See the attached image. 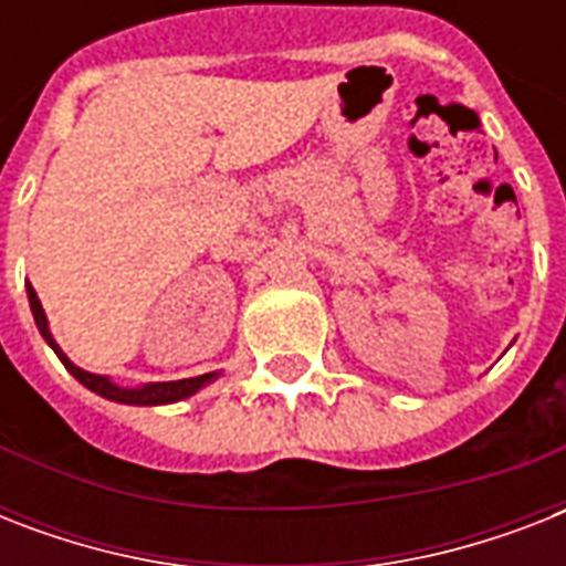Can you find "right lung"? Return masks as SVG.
Wrapping results in <instances>:
<instances>
[{"label": "right lung", "instance_id": "right-lung-1", "mask_svg": "<svg viewBox=\"0 0 566 566\" xmlns=\"http://www.w3.org/2000/svg\"><path fill=\"white\" fill-rule=\"evenodd\" d=\"M25 293H29V305H31V314H34V323H38V332L43 335L49 346H52V353L61 358L66 370L73 373L78 381H82L87 390L93 394L105 396L111 402H119V405H172V402H181V399H188V396L199 394L202 387H208L211 381L220 378V373H205V376H196V378H181V381H149V385H140V387H123L117 385L111 376H99V373H87L82 367H75L70 358L64 355V349L57 346V340L52 337V328H49V319H46V311L40 305L38 293L31 284H25Z\"/></svg>", "mask_w": 566, "mask_h": 566}]
</instances>
